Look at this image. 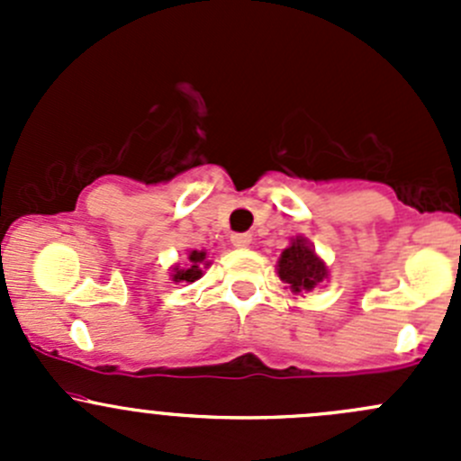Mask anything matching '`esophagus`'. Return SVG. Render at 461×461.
Returning a JSON list of instances; mask_svg holds the SVG:
<instances>
[{
    "mask_svg": "<svg viewBox=\"0 0 461 461\" xmlns=\"http://www.w3.org/2000/svg\"><path fill=\"white\" fill-rule=\"evenodd\" d=\"M231 243H234V248H249V243H252V234H231Z\"/></svg>",
    "mask_w": 461,
    "mask_h": 461,
    "instance_id": "34e87169",
    "label": "esophagus"
}]
</instances>
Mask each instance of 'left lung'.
<instances>
[{"mask_svg": "<svg viewBox=\"0 0 461 461\" xmlns=\"http://www.w3.org/2000/svg\"><path fill=\"white\" fill-rule=\"evenodd\" d=\"M276 274L292 294L312 292L330 278L328 265L314 252V245L305 236H296L283 249L276 263Z\"/></svg>", "mask_w": 461, "mask_h": 461, "instance_id": "1", "label": "left lung"}]
</instances>
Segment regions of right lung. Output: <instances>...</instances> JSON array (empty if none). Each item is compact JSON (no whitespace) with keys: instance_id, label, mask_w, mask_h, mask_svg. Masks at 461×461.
<instances>
[{"instance_id":"add662e5","label":"right lung","mask_w":461,"mask_h":461,"mask_svg":"<svg viewBox=\"0 0 461 461\" xmlns=\"http://www.w3.org/2000/svg\"><path fill=\"white\" fill-rule=\"evenodd\" d=\"M209 258L204 249H189L185 263L171 265L169 276L174 283H196L203 276V269L209 267Z\"/></svg>"}]
</instances>
